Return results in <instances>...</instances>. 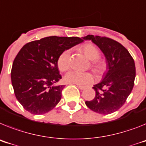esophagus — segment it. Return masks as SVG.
Wrapping results in <instances>:
<instances>
[{
	"label": "esophagus",
	"mask_w": 146,
	"mask_h": 146,
	"mask_svg": "<svg viewBox=\"0 0 146 146\" xmlns=\"http://www.w3.org/2000/svg\"><path fill=\"white\" fill-rule=\"evenodd\" d=\"M78 87L80 88V90H83V89H85L86 88V86H83L78 85Z\"/></svg>",
	"instance_id": "34e87169"
}]
</instances>
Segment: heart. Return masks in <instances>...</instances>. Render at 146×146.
<instances>
[{
  "label": "heart",
  "mask_w": 146,
  "mask_h": 146,
  "mask_svg": "<svg viewBox=\"0 0 146 146\" xmlns=\"http://www.w3.org/2000/svg\"><path fill=\"white\" fill-rule=\"evenodd\" d=\"M80 51L83 54L92 61V67L98 74H103L106 69L105 64L98 60L100 52L98 48L92 44H85L80 47ZM58 66L61 72L68 70L70 67V54L68 51L62 52L58 58ZM65 81L68 83L77 85H87L92 83L94 77L90 72H81L78 71H71L64 77Z\"/></svg>",
  "instance_id": "1"
}]
</instances>
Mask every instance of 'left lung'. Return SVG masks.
<instances>
[{
	"label": "left lung",
	"mask_w": 146,
	"mask_h": 146,
	"mask_svg": "<svg viewBox=\"0 0 146 146\" xmlns=\"http://www.w3.org/2000/svg\"><path fill=\"white\" fill-rule=\"evenodd\" d=\"M82 38L92 40L99 47L105 56L107 70L103 80L93 87L94 98L86 101V105L99 114H111L123 106L132 91L136 76L134 60L117 41L92 35Z\"/></svg>",
	"instance_id": "obj_1"
}]
</instances>
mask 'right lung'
Instances as JSON below:
<instances>
[{"label":"right lung","mask_w":146,"mask_h":146,"mask_svg":"<svg viewBox=\"0 0 146 146\" xmlns=\"http://www.w3.org/2000/svg\"><path fill=\"white\" fill-rule=\"evenodd\" d=\"M83 41L78 37L50 36L21 48L12 63L11 80L16 98L27 111L43 114L58 105L64 88L54 85L62 78L58 58Z\"/></svg>","instance_id":"obj_1"}]
</instances>
